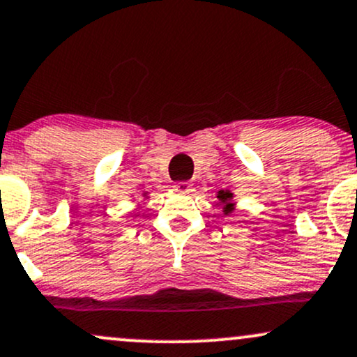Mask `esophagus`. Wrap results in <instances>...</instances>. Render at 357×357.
I'll return each mask as SVG.
<instances>
[{
  "instance_id": "1",
  "label": "esophagus",
  "mask_w": 357,
  "mask_h": 357,
  "mask_svg": "<svg viewBox=\"0 0 357 357\" xmlns=\"http://www.w3.org/2000/svg\"><path fill=\"white\" fill-rule=\"evenodd\" d=\"M174 191L178 192H191L192 191V184L188 183V181H179L174 184Z\"/></svg>"
}]
</instances>
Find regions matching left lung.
Segmentation results:
<instances>
[{
    "label": "left lung",
    "mask_w": 357,
    "mask_h": 357,
    "mask_svg": "<svg viewBox=\"0 0 357 357\" xmlns=\"http://www.w3.org/2000/svg\"><path fill=\"white\" fill-rule=\"evenodd\" d=\"M233 192L230 190H220L216 198L220 199V203L223 204V213L225 215H231L235 211V203H233Z\"/></svg>",
    "instance_id": "8db88e82"
}]
</instances>
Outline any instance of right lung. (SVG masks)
<instances>
[{"label": "right lung", "instance_id": "obj_1", "mask_svg": "<svg viewBox=\"0 0 357 357\" xmlns=\"http://www.w3.org/2000/svg\"><path fill=\"white\" fill-rule=\"evenodd\" d=\"M142 196H144V198H149V195H147V191H144V195H142Z\"/></svg>", "mask_w": 357, "mask_h": 357}]
</instances>
